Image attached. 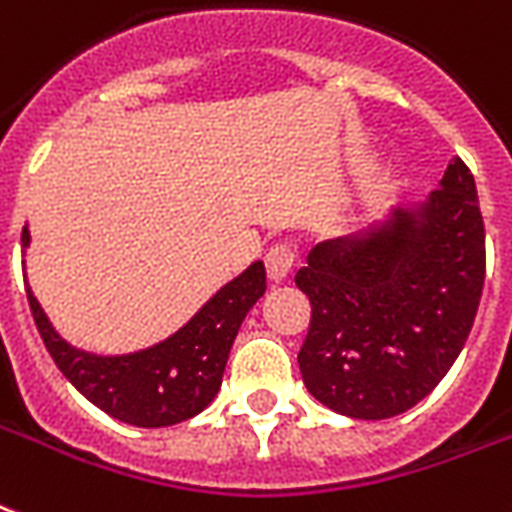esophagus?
<instances>
[{
  "instance_id": "obj_1",
  "label": "esophagus",
  "mask_w": 512,
  "mask_h": 512,
  "mask_svg": "<svg viewBox=\"0 0 512 512\" xmlns=\"http://www.w3.org/2000/svg\"><path fill=\"white\" fill-rule=\"evenodd\" d=\"M295 265V249L290 244H273L265 255V271H268V279L271 282H284L287 273L292 271Z\"/></svg>"
}]
</instances>
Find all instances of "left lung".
Segmentation results:
<instances>
[{"instance_id": "obj_1", "label": "left lung", "mask_w": 512, "mask_h": 512, "mask_svg": "<svg viewBox=\"0 0 512 512\" xmlns=\"http://www.w3.org/2000/svg\"><path fill=\"white\" fill-rule=\"evenodd\" d=\"M486 230L473 171L448 163L419 209L360 241H322L295 276L311 303L303 384L351 419H392L443 381L473 330Z\"/></svg>"}]
</instances>
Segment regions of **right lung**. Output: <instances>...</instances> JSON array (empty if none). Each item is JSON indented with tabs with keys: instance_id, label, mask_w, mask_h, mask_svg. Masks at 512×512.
<instances>
[{
	"instance_id": "1",
	"label": "right lung",
	"mask_w": 512,
	"mask_h": 512,
	"mask_svg": "<svg viewBox=\"0 0 512 512\" xmlns=\"http://www.w3.org/2000/svg\"><path fill=\"white\" fill-rule=\"evenodd\" d=\"M21 247H29V228H23ZM263 292L265 268L263 263H252L179 333L126 357H96L72 349L50 327L29 287L26 298L45 349L80 395L112 419L134 427H169L204 411L220 392L230 346Z\"/></svg>"
}]
</instances>
